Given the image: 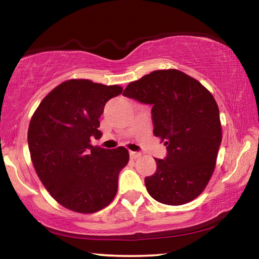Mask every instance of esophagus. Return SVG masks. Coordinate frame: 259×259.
Masks as SVG:
<instances>
[{"label": "esophagus", "instance_id": "obj_1", "mask_svg": "<svg viewBox=\"0 0 259 259\" xmlns=\"http://www.w3.org/2000/svg\"><path fill=\"white\" fill-rule=\"evenodd\" d=\"M140 156V153L138 152H130V157L131 159H137V157Z\"/></svg>", "mask_w": 259, "mask_h": 259}]
</instances>
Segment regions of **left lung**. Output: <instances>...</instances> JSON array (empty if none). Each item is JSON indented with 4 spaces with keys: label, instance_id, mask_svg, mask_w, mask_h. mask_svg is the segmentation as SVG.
<instances>
[{
    "label": "left lung",
    "instance_id": "left-lung-1",
    "mask_svg": "<svg viewBox=\"0 0 259 259\" xmlns=\"http://www.w3.org/2000/svg\"><path fill=\"white\" fill-rule=\"evenodd\" d=\"M125 97L152 105L153 133L164 142V160L145 178L147 192L157 202L181 205L204 191L216 168L222 143L219 108L211 93L178 69H159L123 91Z\"/></svg>",
    "mask_w": 259,
    "mask_h": 259
}]
</instances>
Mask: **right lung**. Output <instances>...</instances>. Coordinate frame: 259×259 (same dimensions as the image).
Masks as SVG:
<instances>
[{
    "label": "right lung",
    "instance_id": "1",
    "mask_svg": "<svg viewBox=\"0 0 259 259\" xmlns=\"http://www.w3.org/2000/svg\"><path fill=\"white\" fill-rule=\"evenodd\" d=\"M123 88L85 78L64 81L34 112L27 140L35 171L57 202L72 211L94 213L112 202L129 152L91 145L102 137L105 104Z\"/></svg>",
    "mask_w": 259,
    "mask_h": 259
}]
</instances>
